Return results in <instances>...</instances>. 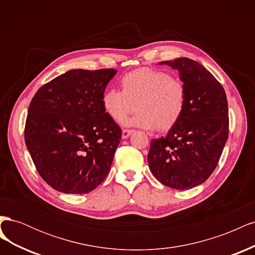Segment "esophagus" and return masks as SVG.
Returning a JSON list of instances; mask_svg holds the SVG:
<instances>
[{
	"label": "esophagus",
	"instance_id": "1",
	"mask_svg": "<svg viewBox=\"0 0 255 255\" xmlns=\"http://www.w3.org/2000/svg\"><path fill=\"white\" fill-rule=\"evenodd\" d=\"M133 132V129H122V138H128Z\"/></svg>",
	"mask_w": 255,
	"mask_h": 255
}]
</instances>
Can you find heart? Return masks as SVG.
Listing matches in <instances>:
<instances>
[{"mask_svg":"<svg viewBox=\"0 0 255 255\" xmlns=\"http://www.w3.org/2000/svg\"><path fill=\"white\" fill-rule=\"evenodd\" d=\"M122 90L110 88L102 95L105 113L121 123L135 110L137 113L125 125L166 132L180 121L186 109L185 84L170 73L140 68L125 74L120 80Z\"/></svg>","mask_w":255,"mask_h":255,"instance_id":"obj_1","label":"heart"}]
</instances>
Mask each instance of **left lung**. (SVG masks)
Masks as SVG:
<instances>
[{"label": "left lung", "mask_w": 255, "mask_h": 255, "mask_svg": "<svg viewBox=\"0 0 255 255\" xmlns=\"http://www.w3.org/2000/svg\"><path fill=\"white\" fill-rule=\"evenodd\" d=\"M180 73L187 91L186 109L165 137L152 139L149 168L173 189L204 183L217 167L229 136L226 91L215 76L187 57L161 61Z\"/></svg>", "instance_id": "8db88e82"}]
</instances>
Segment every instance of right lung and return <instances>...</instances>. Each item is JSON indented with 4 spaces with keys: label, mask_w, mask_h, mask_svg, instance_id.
<instances>
[{
    "label": "right lung",
    "mask_w": 255,
    "mask_h": 255,
    "mask_svg": "<svg viewBox=\"0 0 255 255\" xmlns=\"http://www.w3.org/2000/svg\"><path fill=\"white\" fill-rule=\"evenodd\" d=\"M115 69H73L37 90L24 138L38 173L65 194H87L109 174L121 128L102 106Z\"/></svg>",
    "instance_id": "right-lung-1"
}]
</instances>
